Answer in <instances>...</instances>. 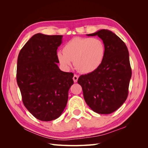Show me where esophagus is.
Wrapping results in <instances>:
<instances>
[{
  "label": "esophagus",
  "mask_w": 148,
  "mask_h": 148,
  "mask_svg": "<svg viewBox=\"0 0 148 148\" xmlns=\"http://www.w3.org/2000/svg\"><path fill=\"white\" fill-rule=\"evenodd\" d=\"M78 76H77V75H75L73 76V79L74 82H75V83H77V81H78Z\"/></svg>",
  "instance_id": "obj_1"
}]
</instances>
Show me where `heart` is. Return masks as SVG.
Masks as SVG:
<instances>
[{
	"mask_svg": "<svg viewBox=\"0 0 148 148\" xmlns=\"http://www.w3.org/2000/svg\"><path fill=\"white\" fill-rule=\"evenodd\" d=\"M105 53V45L101 39L75 37L65 44L63 53H57V59L65 69H69L73 62L79 72L91 73L99 68Z\"/></svg>",
	"mask_w": 148,
	"mask_h": 148,
	"instance_id": "1",
	"label": "heart"
}]
</instances>
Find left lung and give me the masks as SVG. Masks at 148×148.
<instances>
[{"instance_id": "1", "label": "left lung", "mask_w": 148, "mask_h": 148, "mask_svg": "<svg viewBox=\"0 0 148 148\" xmlns=\"http://www.w3.org/2000/svg\"><path fill=\"white\" fill-rule=\"evenodd\" d=\"M87 36H97L102 40L105 57L99 69L80 76L78 83L82 87L85 102L94 112L109 114L117 110L128 97L132 77L128 51L122 40L108 29Z\"/></svg>"}]
</instances>
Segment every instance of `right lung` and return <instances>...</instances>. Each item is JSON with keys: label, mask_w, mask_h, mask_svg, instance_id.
Returning <instances> with one entry per match:
<instances>
[{"label": "right lung", "mask_w": 148, "mask_h": 148, "mask_svg": "<svg viewBox=\"0 0 148 148\" xmlns=\"http://www.w3.org/2000/svg\"><path fill=\"white\" fill-rule=\"evenodd\" d=\"M62 35L38 33L21 49L18 57L16 82L24 106L35 118H59L68 101L73 73L60 70L57 50Z\"/></svg>", "instance_id": "add662e5"}]
</instances>
